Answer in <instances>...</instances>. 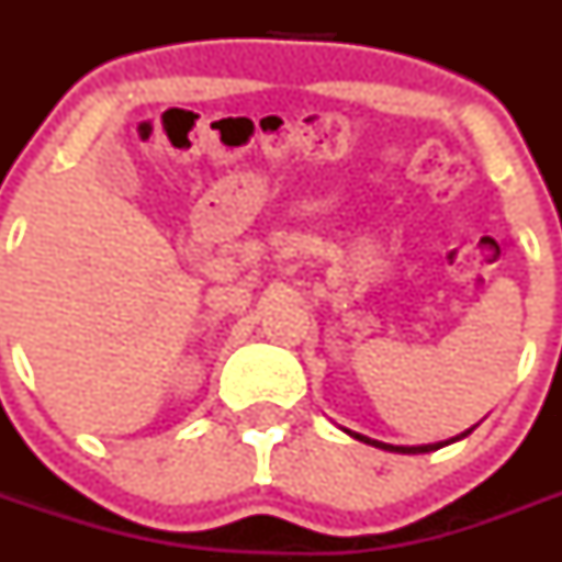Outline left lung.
Returning a JSON list of instances; mask_svg holds the SVG:
<instances>
[{"label": "left lung", "instance_id": "obj_1", "mask_svg": "<svg viewBox=\"0 0 562 562\" xmlns=\"http://www.w3.org/2000/svg\"><path fill=\"white\" fill-rule=\"evenodd\" d=\"M470 430H473V428H470ZM470 430H467V434H470ZM467 434H461V436H467ZM351 436H355V439H360V441H366V445H374V448L391 450V453H430V450H439V448H445V445H450V441H445V445H422V448H394V445H385V441H374V439H369V436H360V434H351ZM461 436H456V439H461Z\"/></svg>", "mask_w": 562, "mask_h": 562}]
</instances>
